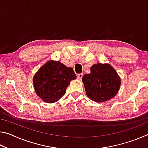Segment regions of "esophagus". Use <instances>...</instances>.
Here are the masks:
<instances>
[{
  "label": "esophagus",
  "mask_w": 148,
  "mask_h": 148,
  "mask_svg": "<svg viewBox=\"0 0 148 148\" xmlns=\"http://www.w3.org/2000/svg\"><path fill=\"white\" fill-rule=\"evenodd\" d=\"M82 77H83V74H77V79H79V80L82 79Z\"/></svg>",
  "instance_id": "obj_1"
}]
</instances>
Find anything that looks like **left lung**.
I'll use <instances>...</instances> for the list:
<instances>
[{
	"label": "left lung",
	"mask_w": 148,
	"mask_h": 148,
	"mask_svg": "<svg viewBox=\"0 0 148 148\" xmlns=\"http://www.w3.org/2000/svg\"><path fill=\"white\" fill-rule=\"evenodd\" d=\"M91 73L82 77L87 96L92 101H109L119 91L121 80L116 70L110 64L98 63L90 69Z\"/></svg>",
	"instance_id": "obj_1"
}]
</instances>
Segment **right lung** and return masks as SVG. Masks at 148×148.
<instances>
[{
    "mask_svg": "<svg viewBox=\"0 0 148 148\" xmlns=\"http://www.w3.org/2000/svg\"><path fill=\"white\" fill-rule=\"evenodd\" d=\"M76 78L71 67L50 60L39 69L32 81L34 91L40 98L47 103H54L63 96L71 82Z\"/></svg>",
    "mask_w": 148,
    "mask_h": 148,
    "instance_id": "add662e5",
    "label": "right lung"
}]
</instances>
